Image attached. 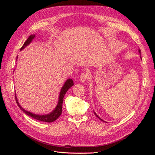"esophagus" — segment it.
I'll use <instances>...</instances> for the list:
<instances>
[{
	"label": "esophagus",
	"mask_w": 155,
	"mask_h": 155,
	"mask_svg": "<svg viewBox=\"0 0 155 155\" xmlns=\"http://www.w3.org/2000/svg\"><path fill=\"white\" fill-rule=\"evenodd\" d=\"M88 74L87 72H83L81 74L80 78H79V80H80L81 82H85L87 81V79L88 78Z\"/></svg>",
	"instance_id": "esophagus-1"
}]
</instances>
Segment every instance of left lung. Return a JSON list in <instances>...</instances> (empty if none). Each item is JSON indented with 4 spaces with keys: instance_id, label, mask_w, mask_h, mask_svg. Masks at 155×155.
Listing matches in <instances>:
<instances>
[{
    "instance_id": "obj_1",
    "label": "left lung",
    "mask_w": 155,
    "mask_h": 155,
    "mask_svg": "<svg viewBox=\"0 0 155 155\" xmlns=\"http://www.w3.org/2000/svg\"><path fill=\"white\" fill-rule=\"evenodd\" d=\"M138 51H139V53L140 54V50H138ZM94 112V114H95V115H96V116L97 117V118H99V119H100V120H101V121H104V120H102L101 118H100V117H99V116H97V115L96 114V112Z\"/></svg>"
}]
</instances>
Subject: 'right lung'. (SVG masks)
Returning a JSON list of instances; mask_svg holds the SVG:
<instances>
[{
  "label": "right lung",
  "instance_id": "obj_1",
  "mask_svg": "<svg viewBox=\"0 0 155 155\" xmlns=\"http://www.w3.org/2000/svg\"><path fill=\"white\" fill-rule=\"evenodd\" d=\"M35 35H30V37L28 38L27 39V40L25 42L24 45L21 47V50H22V49H24L25 47L27 45H28L32 41L33 39L35 37ZM74 85V82L72 81V79H68L66 81V82L64 83V84L63 85L61 90L60 94H59V100H58V104L56 106V107L55 108V109L50 112V114H45V115H39V114H35L34 113H31L30 112L27 111L26 110H25L23 108H22V107L20 105L19 103L18 102L17 98L16 96V94L15 93V100L18 106V107L20 108L21 109V110H22L23 112H25L26 114H27L28 116H31V118H34L37 120H39L41 121H44V122H48V123H50V122H53L55 120H57L59 117L61 116L62 113V106H63V97L65 95V94L67 92V91L68 89L72 87Z\"/></svg>",
  "mask_w": 155,
  "mask_h": 155
}]
</instances>
